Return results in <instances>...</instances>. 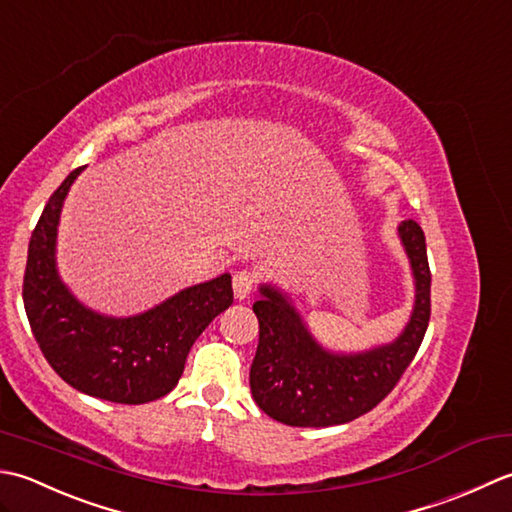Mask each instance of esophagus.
I'll list each match as a JSON object with an SVG mask.
<instances>
[{"label": "esophagus", "mask_w": 512, "mask_h": 512, "mask_svg": "<svg viewBox=\"0 0 512 512\" xmlns=\"http://www.w3.org/2000/svg\"><path fill=\"white\" fill-rule=\"evenodd\" d=\"M256 280H258V276H256V271H252V269H241V271H236V274H234V280H232V285H234V296H236L238 300H245V298H249V294H252L254 287H256Z\"/></svg>", "instance_id": "1"}]
</instances>
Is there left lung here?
I'll list each match as a JSON object with an SVG mask.
<instances>
[{
	"label": "left lung",
	"instance_id": "8db88e82",
	"mask_svg": "<svg viewBox=\"0 0 512 512\" xmlns=\"http://www.w3.org/2000/svg\"><path fill=\"white\" fill-rule=\"evenodd\" d=\"M415 278L411 320L398 338L362 353H333L311 336L283 291L260 285L254 302L258 349L249 369L256 404L287 426H333L378 406L400 382L424 340L431 318V269L422 227H398Z\"/></svg>",
	"mask_w": 512,
	"mask_h": 512
}]
</instances>
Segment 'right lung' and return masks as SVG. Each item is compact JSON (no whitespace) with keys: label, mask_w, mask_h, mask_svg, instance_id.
Masks as SVG:
<instances>
[{"label":"right lung","mask_w":512,"mask_h":512,"mask_svg":"<svg viewBox=\"0 0 512 512\" xmlns=\"http://www.w3.org/2000/svg\"><path fill=\"white\" fill-rule=\"evenodd\" d=\"M81 170L52 192L30 236L24 274L30 329L50 367L77 391L117 404L159 400L179 382L194 340L234 302L232 276L187 287L130 318L83 307L61 283L55 263L59 214Z\"/></svg>","instance_id":"obj_1"}]
</instances>
